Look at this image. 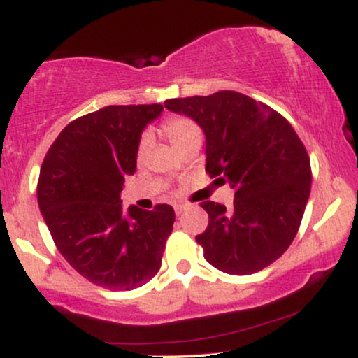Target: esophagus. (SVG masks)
I'll return each instance as SVG.
<instances>
[{
	"instance_id": "esophagus-1",
	"label": "esophagus",
	"mask_w": 358,
	"mask_h": 358,
	"mask_svg": "<svg viewBox=\"0 0 358 358\" xmlns=\"http://www.w3.org/2000/svg\"><path fill=\"white\" fill-rule=\"evenodd\" d=\"M187 207H188V205H185V203H176L175 205V213H176V215H182Z\"/></svg>"
}]
</instances>
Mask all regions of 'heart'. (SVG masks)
<instances>
[{"label": "heart", "instance_id": "heart-1", "mask_svg": "<svg viewBox=\"0 0 358 358\" xmlns=\"http://www.w3.org/2000/svg\"><path fill=\"white\" fill-rule=\"evenodd\" d=\"M163 129H165V134L175 148H178L182 143L187 141L188 138L193 136V134L200 133L195 122L190 121V119H187V117L168 119L165 124H163ZM146 148H148V136H143L141 141H139V146H138V158H141V156L145 155Z\"/></svg>", "mask_w": 358, "mask_h": 358}]
</instances>
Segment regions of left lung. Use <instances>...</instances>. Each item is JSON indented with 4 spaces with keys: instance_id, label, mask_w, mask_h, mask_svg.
Masks as SVG:
<instances>
[{
    "instance_id": "1",
    "label": "left lung",
    "mask_w": 358,
    "mask_h": 358,
    "mask_svg": "<svg viewBox=\"0 0 358 358\" xmlns=\"http://www.w3.org/2000/svg\"><path fill=\"white\" fill-rule=\"evenodd\" d=\"M165 108L202 127L205 170L236 192L231 208L200 203L208 213L196 236L205 259L236 276L268 268L293 242L310 196V156L293 126L234 90L170 99Z\"/></svg>"
}]
</instances>
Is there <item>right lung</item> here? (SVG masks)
Masks as SVG:
<instances>
[{
	"label": "right lung",
	"mask_w": 358,
	"mask_h": 358,
	"mask_svg": "<svg viewBox=\"0 0 358 358\" xmlns=\"http://www.w3.org/2000/svg\"><path fill=\"white\" fill-rule=\"evenodd\" d=\"M162 104L108 106L64 127L40 170L38 207L57 249L80 276L113 291L146 285L162 268L175 210L131 205L122 183L136 171L145 127Z\"/></svg>",
	"instance_id": "obj_1"
}]
</instances>
